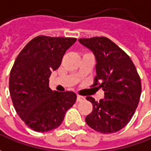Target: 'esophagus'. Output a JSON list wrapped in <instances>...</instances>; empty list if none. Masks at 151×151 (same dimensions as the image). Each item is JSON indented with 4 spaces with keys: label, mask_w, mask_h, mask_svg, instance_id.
Returning <instances> with one entry per match:
<instances>
[{
    "label": "esophagus",
    "mask_w": 151,
    "mask_h": 151,
    "mask_svg": "<svg viewBox=\"0 0 151 151\" xmlns=\"http://www.w3.org/2000/svg\"><path fill=\"white\" fill-rule=\"evenodd\" d=\"M84 97L83 96H81V95H78L77 96V101L78 102H81V101H83V100H84Z\"/></svg>",
    "instance_id": "obj_1"
}]
</instances>
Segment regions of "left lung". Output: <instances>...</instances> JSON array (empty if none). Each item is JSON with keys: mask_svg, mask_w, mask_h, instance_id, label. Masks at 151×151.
Here are the masks:
<instances>
[{"mask_svg": "<svg viewBox=\"0 0 151 151\" xmlns=\"http://www.w3.org/2000/svg\"><path fill=\"white\" fill-rule=\"evenodd\" d=\"M96 58L97 75L92 87L104 91L99 102L86 97L93 104L87 124L97 132L111 134L122 129L130 121L141 94V82L132 60L119 47L105 37L78 39Z\"/></svg>", "mask_w": 151, "mask_h": 151, "instance_id": "left-lung-1", "label": "left lung"}]
</instances>
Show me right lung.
<instances>
[{
    "mask_svg": "<svg viewBox=\"0 0 151 151\" xmlns=\"http://www.w3.org/2000/svg\"><path fill=\"white\" fill-rule=\"evenodd\" d=\"M76 40L37 36L15 60L9 78L12 104L19 117L37 132L58 127L76 102L75 93L52 91L48 85L52 72L59 68L66 51Z\"/></svg>",
    "mask_w": 151,
    "mask_h": 151,
    "instance_id": "1",
    "label": "right lung"
}]
</instances>
